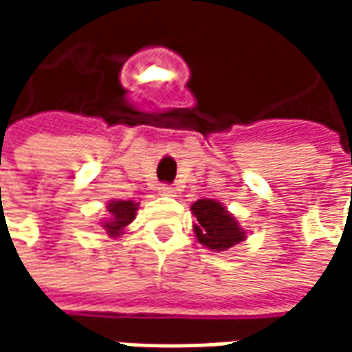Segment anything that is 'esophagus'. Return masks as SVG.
I'll return each mask as SVG.
<instances>
[{
    "mask_svg": "<svg viewBox=\"0 0 352 352\" xmlns=\"http://www.w3.org/2000/svg\"><path fill=\"white\" fill-rule=\"evenodd\" d=\"M162 196H175L177 188L175 186H171V184H160V188H158Z\"/></svg>",
    "mask_w": 352,
    "mask_h": 352,
    "instance_id": "1",
    "label": "esophagus"
}]
</instances>
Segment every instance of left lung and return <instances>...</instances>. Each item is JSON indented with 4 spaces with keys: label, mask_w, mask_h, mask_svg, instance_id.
Listing matches in <instances>:
<instances>
[{
    "label": "left lung",
    "mask_w": 352,
    "mask_h": 352,
    "mask_svg": "<svg viewBox=\"0 0 352 352\" xmlns=\"http://www.w3.org/2000/svg\"><path fill=\"white\" fill-rule=\"evenodd\" d=\"M190 211L196 217L194 234L199 243L211 251H228L230 247L241 243L247 237L236 217L214 199H198L196 204H192Z\"/></svg>",
    "instance_id": "left-lung-1"
}]
</instances>
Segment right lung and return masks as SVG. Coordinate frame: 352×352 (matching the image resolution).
Segmentation results:
<instances>
[{
  "label": "right lung",
  "instance_id": "1",
  "mask_svg": "<svg viewBox=\"0 0 352 352\" xmlns=\"http://www.w3.org/2000/svg\"><path fill=\"white\" fill-rule=\"evenodd\" d=\"M107 219L101 222V226L111 237H120L126 226L135 219L138 204L133 199H111L107 204Z\"/></svg>",
  "mask_w": 352,
  "mask_h": 352
}]
</instances>
